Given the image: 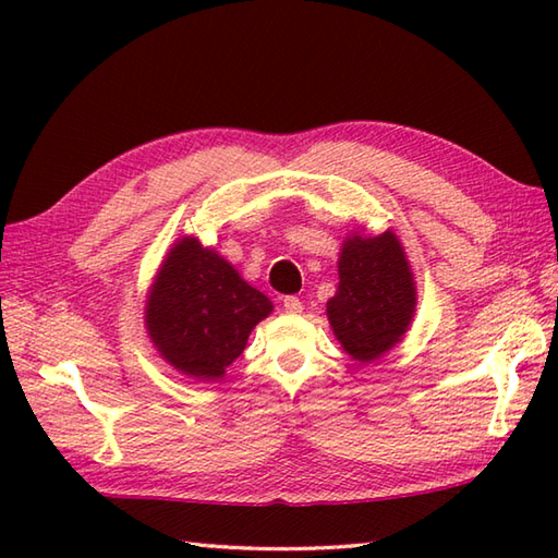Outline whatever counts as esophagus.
Instances as JSON below:
<instances>
[{"mask_svg":"<svg viewBox=\"0 0 558 558\" xmlns=\"http://www.w3.org/2000/svg\"><path fill=\"white\" fill-rule=\"evenodd\" d=\"M282 306H286L288 314H302V310H304V304H302L300 298H286V300H282Z\"/></svg>","mask_w":558,"mask_h":558,"instance_id":"34e87169","label":"esophagus"}]
</instances>
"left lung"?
Here are the masks:
<instances>
[{
	"label": "left lung",
	"mask_w": 558,
	"mask_h": 558,
	"mask_svg": "<svg viewBox=\"0 0 558 558\" xmlns=\"http://www.w3.org/2000/svg\"><path fill=\"white\" fill-rule=\"evenodd\" d=\"M338 290L326 304L330 328L352 360L374 362L408 333L417 288L396 232L352 234L340 248Z\"/></svg>",
	"instance_id": "1"
}]
</instances>
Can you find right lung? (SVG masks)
I'll use <instances>...</instances> for the list:
<instances>
[{"label":"right lung","instance_id":"right-lung-1","mask_svg":"<svg viewBox=\"0 0 558 558\" xmlns=\"http://www.w3.org/2000/svg\"><path fill=\"white\" fill-rule=\"evenodd\" d=\"M272 312L228 260L182 236L160 264L146 300V328L160 357L196 381H218L254 326Z\"/></svg>","mask_w":558,"mask_h":558}]
</instances>
